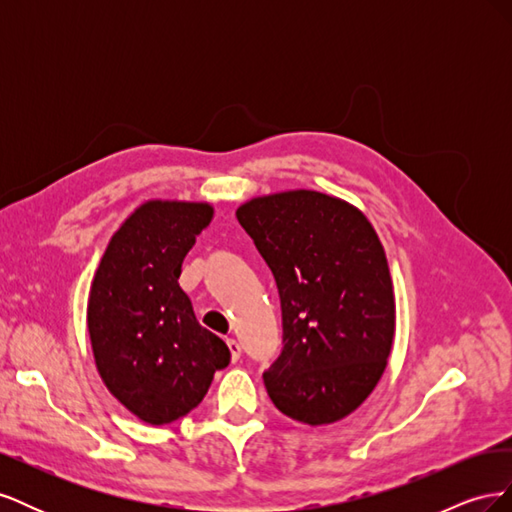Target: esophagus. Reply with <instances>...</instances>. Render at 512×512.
Here are the masks:
<instances>
[{
	"instance_id": "obj_1",
	"label": "esophagus",
	"mask_w": 512,
	"mask_h": 512,
	"mask_svg": "<svg viewBox=\"0 0 512 512\" xmlns=\"http://www.w3.org/2000/svg\"><path fill=\"white\" fill-rule=\"evenodd\" d=\"M226 344H228V350H230V359H232V363H237L239 361V356H241V346H239V342L237 339H226Z\"/></svg>"
}]
</instances>
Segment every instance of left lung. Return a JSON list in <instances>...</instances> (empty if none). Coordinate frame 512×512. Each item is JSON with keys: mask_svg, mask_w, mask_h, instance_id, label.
Returning a JSON list of instances; mask_svg holds the SVG:
<instances>
[{"mask_svg": "<svg viewBox=\"0 0 512 512\" xmlns=\"http://www.w3.org/2000/svg\"><path fill=\"white\" fill-rule=\"evenodd\" d=\"M237 220L269 265L284 348L265 371L275 408L329 425L374 391L395 337V294L374 226L346 200L314 190L252 198Z\"/></svg>", "mask_w": 512, "mask_h": 512, "instance_id": "left-lung-1", "label": "left lung"}]
</instances>
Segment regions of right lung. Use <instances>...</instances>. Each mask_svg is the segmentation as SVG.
<instances>
[{"instance_id":"right-lung-1","label":"right lung","mask_w":512,"mask_h":512,"mask_svg":"<svg viewBox=\"0 0 512 512\" xmlns=\"http://www.w3.org/2000/svg\"><path fill=\"white\" fill-rule=\"evenodd\" d=\"M207 203L149 200L121 224L89 290L87 327L100 376L123 406L149 425L194 410L228 346L200 327L179 286L181 262L207 228Z\"/></svg>"}]
</instances>
